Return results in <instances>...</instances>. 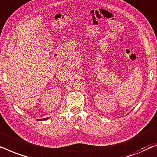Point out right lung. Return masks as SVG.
<instances>
[{
	"instance_id": "1",
	"label": "right lung",
	"mask_w": 157,
	"mask_h": 157,
	"mask_svg": "<svg viewBox=\"0 0 157 157\" xmlns=\"http://www.w3.org/2000/svg\"><path fill=\"white\" fill-rule=\"evenodd\" d=\"M46 119H47V118H43V119H40V120H39V121H44V120H46Z\"/></svg>"
}]
</instances>
